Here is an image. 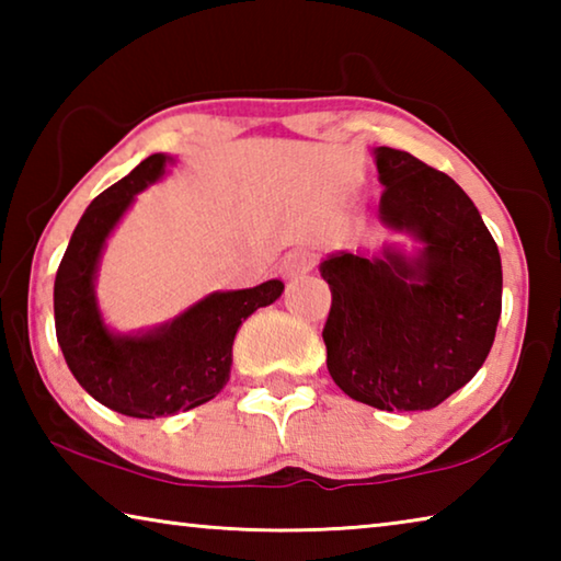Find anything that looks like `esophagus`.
Listing matches in <instances>:
<instances>
[{
  "label": "esophagus",
  "mask_w": 561,
  "mask_h": 561,
  "mask_svg": "<svg viewBox=\"0 0 561 561\" xmlns=\"http://www.w3.org/2000/svg\"><path fill=\"white\" fill-rule=\"evenodd\" d=\"M311 267H314V254L307 250H291L287 257L282 260L279 272H282V277L294 279V277H301V274L311 272Z\"/></svg>",
  "instance_id": "obj_1"
}]
</instances>
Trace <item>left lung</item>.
Segmentation results:
<instances>
[{
	"label": "left lung",
	"instance_id": "1",
	"mask_svg": "<svg viewBox=\"0 0 561 561\" xmlns=\"http://www.w3.org/2000/svg\"><path fill=\"white\" fill-rule=\"evenodd\" d=\"M378 220L411 237L319 264L331 289L321 331L346 396L378 411H431L480 371L502 311L497 244L465 190L405 150L376 148Z\"/></svg>",
	"mask_w": 561,
	"mask_h": 561
}]
</instances>
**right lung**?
<instances>
[{
  "label": "right lung",
  "instance_id": "add662e5",
  "mask_svg": "<svg viewBox=\"0 0 561 561\" xmlns=\"http://www.w3.org/2000/svg\"><path fill=\"white\" fill-rule=\"evenodd\" d=\"M173 158L156 153L93 201L76 225L54 282L56 339L87 393L130 417H165L197 408L230 381L232 344L242 321L284 291L279 279L252 289L213 291L165 324L118 334L96 299L103 247L121 217Z\"/></svg>",
  "mask_w": 561,
  "mask_h": 561
}]
</instances>
